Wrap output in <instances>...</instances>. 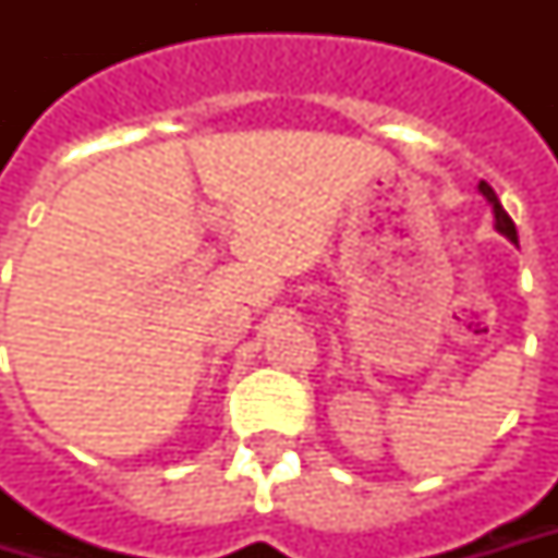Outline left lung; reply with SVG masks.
<instances>
[{
  "mask_svg": "<svg viewBox=\"0 0 558 558\" xmlns=\"http://www.w3.org/2000/svg\"><path fill=\"white\" fill-rule=\"evenodd\" d=\"M478 192H482L484 198H487V204L494 207V226H497V232H500V235H506L512 245H519V232H515V223H512V217H509V214L504 210V204H500V198H497V192L484 183V180L478 183Z\"/></svg>",
  "mask_w": 558,
  "mask_h": 558,
  "instance_id": "8db88e82",
  "label": "left lung"
}]
</instances>
